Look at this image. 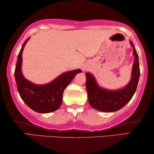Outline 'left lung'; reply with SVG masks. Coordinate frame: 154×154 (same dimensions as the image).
<instances>
[{"label": "left lung", "instance_id": "8db88e82", "mask_svg": "<svg viewBox=\"0 0 154 154\" xmlns=\"http://www.w3.org/2000/svg\"><path fill=\"white\" fill-rule=\"evenodd\" d=\"M130 43L133 48L134 61L132 69L131 79L125 87L116 90L105 89L98 85L92 73L89 72L85 73L88 102L94 109L104 112H114L125 106L133 97L137 87L140 71L138 54L133 43L130 41Z\"/></svg>", "mask_w": 154, "mask_h": 154}]
</instances>
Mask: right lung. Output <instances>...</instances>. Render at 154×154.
<instances>
[{"label":"right lung","mask_w":154,"mask_h":154,"mask_svg":"<svg viewBox=\"0 0 154 154\" xmlns=\"http://www.w3.org/2000/svg\"><path fill=\"white\" fill-rule=\"evenodd\" d=\"M27 38L18 54L14 71V77L19 94L25 104L35 112L47 113L56 111L62 103L63 92L81 69L66 71L53 81L43 85H36L24 78L22 72V52Z\"/></svg>","instance_id":"add662e5"}]
</instances>
